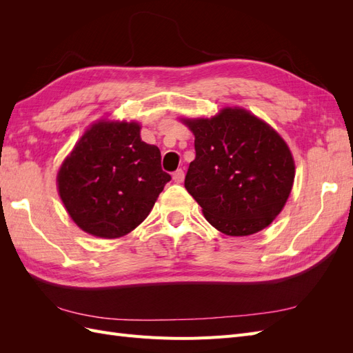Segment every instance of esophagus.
<instances>
[{"label": "esophagus", "mask_w": 353, "mask_h": 353, "mask_svg": "<svg viewBox=\"0 0 353 353\" xmlns=\"http://www.w3.org/2000/svg\"><path fill=\"white\" fill-rule=\"evenodd\" d=\"M172 178H174V183L181 184V183H183V181H184V170H183V169H178V170H175L174 175H172Z\"/></svg>", "instance_id": "1"}]
</instances>
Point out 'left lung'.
Segmentation results:
<instances>
[{
    "mask_svg": "<svg viewBox=\"0 0 353 353\" xmlns=\"http://www.w3.org/2000/svg\"><path fill=\"white\" fill-rule=\"evenodd\" d=\"M184 123L196 148L184 185L210 225L232 237L268 227L294 181V160L283 138L240 108Z\"/></svg>",
    "mask_w": 353,
    "mask_h": 353,
    "instance_id": "obj_1",
    "label": "left lung"
}]
</instances>
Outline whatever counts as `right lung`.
<instances>
[{
  "label": "right lung",
  "mask_w": 353,
  "mask_h": 353,
  "mask_svg": "<svg viewBox=\"0 0 353 353\" xmlns=\"http://www.w3.org/2000/svg\"><path fill=\"white\" fill-rule=\"evenodd\" d=\"M140 130L135 122L94 123L59 170L63 205L91 236L117 239L131 232L170 181L160 150L141 140Z\"/></svg>",
  "instance_id": "right-lung-1"
}]
</instances>
